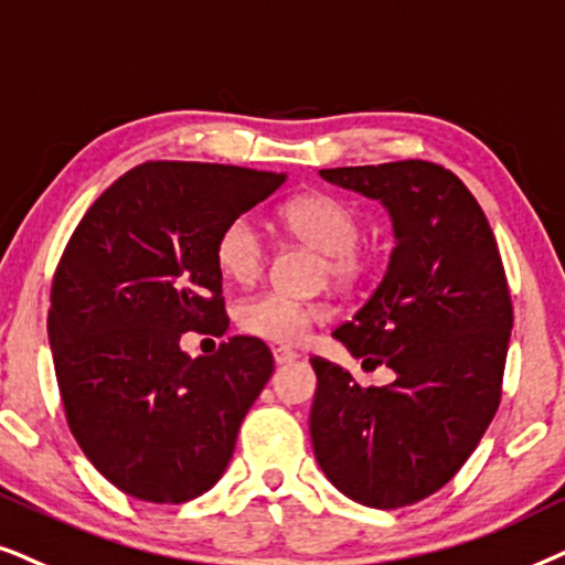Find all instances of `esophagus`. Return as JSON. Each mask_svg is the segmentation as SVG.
Segmentation results:
<instances>
[{
	"mask_svg": "<svg viewBox=\"0 0 565 565\" xmlns=\"http://www.w3.org/2000/svg\"><path fill=\"white\" fill-rule=\"evenodd\" d=\"M297 359V353L295 351H289V349H274V361H276V366H284V364H291V361Z\"/></svg>",
	"mask_w": 565,
	"mask_h": 565,
	"instance_id": "obj_1",
	"label": "esophagus"
}]
</instances>
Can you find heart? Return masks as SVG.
Wrapping results in <instances>:
<instances>
[{
	"label": "heart",
	"mask_w": 565,
	"mask_h": 565,
	"mask_svg": "<svg viewBox=\"0 0 565 565\" xmlns=\"http://www.w3.org/2000/svg\"><path fill=\"white\" fill-rule=\"evenodd\" d=\"M281 222L291 237L326 255V274H330V278L353 281L364 274L366 266L359 253L364 224L356 209L345 201L328 193L297 195L281 209ZM214 258L230 281L247 284L260 274L266 263V245L250 216H237L224 224L216 237ZM318 320H322L320 307L291 302L278 295L247 299L237 312V326L247 335L284 345L302 341L312 322Z\"/></svg>",
	"instance_id": "obj_1"
}]
</instances>
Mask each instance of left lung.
<instances>
[{
	"mask_svg": "<svg viewBox=\"0 0 565 565\" xmlns=\"http://www.w3.org/2000/svg\"><path fill=\"white\" fill-rule=\"evenodd\" d=\"M320 175L380 201L393 220L380 287L333 338L395 380L359 387L338 364L310 359L312 449L351 501L408 507L455 478L499 408L514 322L507 274L476 195L441 164L403 160Z\"/></svg>",
	"mask_w": 565,
	"mask_h": 565,
	"instance_id": "1",
	"label": "left lung"
}]
</instances>
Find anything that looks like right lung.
<instances>
[{
    "label": "right lung",
    "instance_id": "obj_1",
    "mask_svg": "<svg viewBox=\"0 0 565 565\" xmlns=\"http://www.w3.org/2000/svg\"><path fill=\"white\" fill-rule=\"evenodd\" d=\"M284 180L235 164L145 162L74 230L51 287L49 341L74 439L118 491L183 503L227 470L274 356L258 338L235 335L191 359L180 335L230 328L216 237Z\"/></svg>",
    "mask_w": 565,
    "mask_h": 565
}]
</instances>
